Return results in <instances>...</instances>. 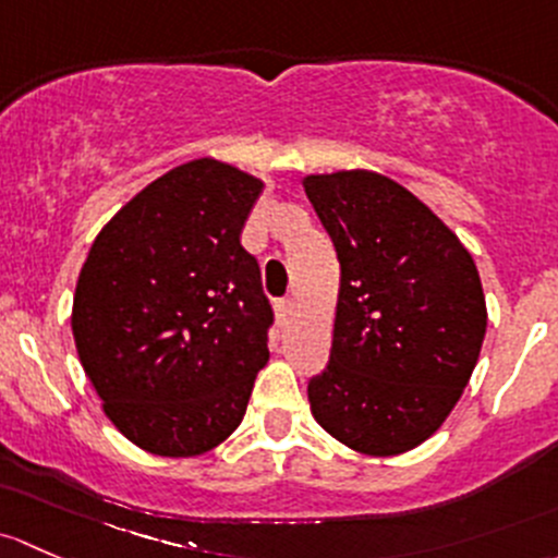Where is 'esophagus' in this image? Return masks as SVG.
Masks as SVG:
<instances>
[{
	"mask_svg": "<svg viewBox=\"0 0 558 558\" xmlns=\"http://www.w3.org/2000/svg\"><path fill=\"white\" fill-rule=\"evenodd\" d=\"M290 312H292V298H281V301H277V314L281 319H284Z\"/></svg>",
	"mask_w": 558,
	"mask_h": 558,
	"instance_id": "esophagus-1",
	"label": "esophagus"
}]
</instances>
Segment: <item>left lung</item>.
Returning a JSON list of instances; mask_svg holds the SVG:
<instances>
[{"label":"left lung","instance_id":"left-lung-1","mask_svg":"<svg viewBox=\"0 0 558 558\" xmlns=\"http://www.w3.org/2000/svg\"><path fill=\"white\" fill-rule=\"evenodd\" d=\"M341 263L330 363L308 384L325 433L398 457L440 429L486 336L478 268L403 185L367 169L303 177Z\"/></svg>","mask_w":558,"mask_h":558}]
</instances>
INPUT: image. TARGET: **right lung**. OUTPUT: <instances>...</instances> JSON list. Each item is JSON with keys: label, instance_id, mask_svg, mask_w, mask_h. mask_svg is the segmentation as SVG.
Segmentation results:
<instances>
[{"label": "right lung", "instance_id": "1", "mask_svg": "<svg viewBox=\"0 0 558 558\" xmlns=\"http://www.w3.org/2000/svg\"><path fill=\"white\" fill-rule=\"evenodd\" d=\"M263 180L215 158L150 182L99 231L72 332L107 418L155 457H201L244 418L271 303L241 228Z\"/></svg>", "mask_w": 558, "mask_h": 558}]
</instances>
